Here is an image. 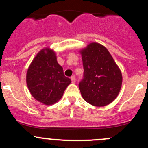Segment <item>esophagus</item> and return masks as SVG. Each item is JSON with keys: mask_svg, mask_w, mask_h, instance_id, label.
Listing matches in <instances>:
<instances>
[{"mask_svg": "<svg viewBox=\"0 0 148 148\" xmlns=\"http://www.w3.org/2000/svg\"><path fill=\"white\" fill-rule=\"evenodd\" d=\"M71 82H72V83H75V82H76V78H75V77H74V76H73V77H71Z\"/></svg>", "mask_w": 148, "mask_h": 148, "instance_id": "34e87169", "label": "esophagus"}]
</instances>
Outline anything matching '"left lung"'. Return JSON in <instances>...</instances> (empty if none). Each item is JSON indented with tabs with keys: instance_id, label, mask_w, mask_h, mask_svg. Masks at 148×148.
<instances>
[{
	"instance_id": "1",
	"label": "left lung",
	"mask_w": 148,
	"mask_h": 148,
	"mask_svg": "<svg viewBox=\"0 0 148 148\" xmlns=\"http://www.w3.org/2000/svg\"><path fill=\"white\" fill-rule=\"evenodd\" d=\"M84 79L79 84L83 99L95 107H104L118 96L122 82L120 68L107 48L91 43L80 50Z\"/></svg>"
}]
</instances>
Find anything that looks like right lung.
Here are the masks:
<instances>
[{"mask_svg":"<svg viewBox=\"0 0 148 148\" xmlns=\"http://www.w3.org/2000/svg\"><path fill=\"white\" fill-rule=\"evenodd\" d=\"M71 82L58 64L56 53L49 47L41 49L33 59L26 74V84L34 99L46 105L57 102Z\"/></svg>","mask_w":148,"mask_h":148,"instance_id":"1","label":"right lung"}]
</instances>
